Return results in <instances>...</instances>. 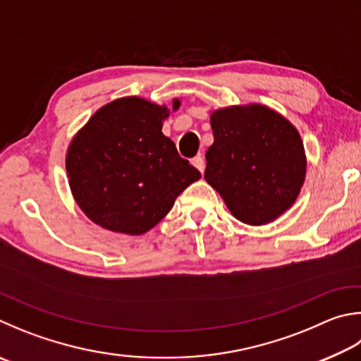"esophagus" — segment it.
Masks as SVG:
<instances>
[{
  "label": "esophagus",
  "instance_id": "esophagus-1",
  "mask_svg": "<svg viewBox=\"0 0 361 361\" xmlns=\"http://www.w3.org/2000/svg\"><path fill=\"white\" fill-rule=\"evenodd\" d=\"M192 166L199 170V172L202 173L203 169H205V161H203L202 156H195V158H192Z\"/></svg>",
  "mask_w": 361,
  "mask_h": 361
}]
</instances>
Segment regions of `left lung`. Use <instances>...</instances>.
<instances>
[{
	"mask_svg": "<svg viewBox=\"0 0 361 361\" xmlns=\"http://www.w3.org/2000/svg\"><path fill=\"white\" fill-rule=\"evenodd\" d=\"M214 142L205 180L238 221L273 222L289 209L305 183L306 154L293 124L262 104L231 106L209 115Z\"/></svg>",
	"mask_w": 361,
	"mask_h": 361,
	"instance_id": "8db88e82",
	"label": "left lung"
}]
</instances>
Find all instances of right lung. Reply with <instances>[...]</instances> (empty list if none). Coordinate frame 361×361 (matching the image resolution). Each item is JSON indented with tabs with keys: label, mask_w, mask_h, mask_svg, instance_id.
<instances>
[{
	"label": "right lung",
	"mask_w": 361,
	"mask_h": 361,
	"mask_svg": "<svg viewBox=\"0 0 361 361\" xmlns=\"http://www.w3.org/2000/svg\"><path fill=\"white\" fill-rule=\"evenodd\" d=\"M180 99L172 101V109ZM167 106L126 96L102 106L71 140L66 172L72 197L107 231L142 235L200 178L162 134Z\"/></svg>",
	"instance_id": "right-lung-1"
}]
</instances>
